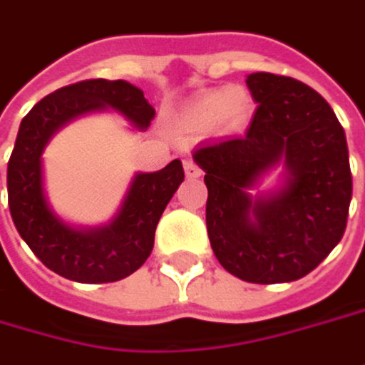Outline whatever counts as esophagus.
Returning a JSON list of instances; mask_svg holds the SVG:
<instances>
[{
  "instance_id": "1",
  "label": "esophagus",
  "mask_w": 365,
  "mask_h": 365,
  "mask_svg": "<svg viewBox=\"0 0 365 365\" xmlns=\"http://www.w3.org/2000/svg\"><path fill=\"white\" fill-rule=\"evenodd\" d=\"M183 171H185V178H190V180H196V178L202 175V169L192 161V159H185L183 161Z\"/></svg>"
}]
</instances>
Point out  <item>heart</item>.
Here are the masks:
<instances>
[{"label":"heart","instance_id":"1","mask_svg":"<svg viewBox=\"0 0 365 365\" xmlns=\"http://www.w3.org/2000/svg\"><path fill=\"white\" fill-rule=\"evenodd\" d=\"M252 95L244 86H225L208 91L194 101H190L183 109V119L187 125L208 130L217 128L225 134L237 132L252 118Z\"/></svg>","mask_w":365,"mask_h":365}]
</instances>
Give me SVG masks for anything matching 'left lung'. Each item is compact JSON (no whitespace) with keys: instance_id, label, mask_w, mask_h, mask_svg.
<instances>
[{"instance_id":"8db88e82","label":"left lung","mask_w":365,"mask_h":365,"mask_svg":"<svg viewBox=\"0 0 365 365\" xmlns=\"http://www.w3.org/2000/svg\"><path fill=\"white\" fill-rule=\"evenodd\" d=\"M258 109L242 138L206 142L194 161L208 187L206 227L221 267L247 283H289L343 237L351 202L345 132L308 84L268 72L246 78ZM284 167L270 190L262 180Z\"/></svg>"}]
</instances>
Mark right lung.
Instances as JSON below:
<instances>
[{
	"instance_id": "1",
	"label": "right lung",
	"mask_w": 365,
	"mask_h": 365,
	"mask_svg": "<svg viewBox=\"0 0 365 365\" xmlns=\"http://www.w3.org/2000/svg\"><path fill=\"white\" fill-rule=\"evenodd\" d=\"M115 111L132 128L146 130L153 105L125 80H84L41 98L22 119L8 163V202L20 237L53 272L78 283H113L136 272L155 246L165 206L183 182L180 159L161 171L136 173L115 217L98 227L63 221L45 192L43 153L70 121Z\"/></svg>"
}]
</instances>
